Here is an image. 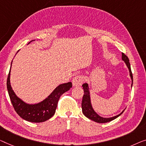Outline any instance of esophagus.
<instances>
[{
  "instance_id": "1",
  "label": "esophagus",
  "mask_w": 146,
  "mask_h": 146,
  "mask_svg": "<svg viewBox=\"0 0 146 146\" xmlns=\"http://www.w3.org/2000/svg\"><path fill=\"white\" fill-rule=\"evenodd\" d=\"M84 81V77L82 75H77L73 78L72 83L73 86H80Z\"/></svg>"
}]
</instances>
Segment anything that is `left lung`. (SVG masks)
I'll return each instance as SVG.
<instances>
[{"instance_id":"8db88e82","label":"left lung","mask_w":146,"mask_h":146,"mask_svg":"<svg viewBox=\"0 0 146 146\" xmlns=\"http://www.w3.org/2000/svg\"><path fill=\"white\" fill-rule=\"evenodd\" d=\"M122 60L125 61L126 65H127L128 68L129 69L130 76L132 79V84H133V76H132L131 68H130V64L129 62V58H128L125 54L122 53ZM82 86L84 89V93L83 96H82V104H81L82 111V113H83V114L85 115L87 118L91 119L92 121L96 122V123H108V122L114 120V119L117 118L119 116H120V115L123 113L124 111H122V113H121L119 114L118 115L111 117V118H103V117L99 116V115L94 111V110L92 109V106H91L90 92H89L88 84L84 83L82 84Z\"/></svg>"}]
</instances>
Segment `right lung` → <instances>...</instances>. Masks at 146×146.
Here are the masks:
<instances>
[{
	"instance_id": "obj_1",
	"label": "right lung",
	"mask_w": 146,
	"mask_h": 146,
	"mask_svg": "<svg viewBox=\"0 0 146 146\" xmlns=\"http://www.w3.org/2000/svg\"><path fill=\"white\" fill-rule=\"evenodd\" d=\"M10 69L8 75L6 85L11 102L16 112L21 118L32 123H42L50 119L55 113L58 102L61 96L72 87V83L71 82L60 84L44 100L38 104L29 105L17 98L13 91L10 82Z\"/></svg>"
}]
</instances>
